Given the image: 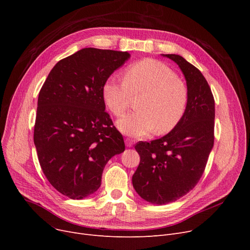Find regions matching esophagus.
Segmentation results:
<instances>
[{
  "mask_svg": "<svg viewBox=\"0 0 250 250\" xmlns=\"http://www.w3.org/2000/svg\"><path fill=\"white\" fill-rule=\"evenodd\" d=\"M125 146L126 147H128V148H130V147H133V145H134V141L132 140V139H125Z\"/></svg>",
  "mask_w": 250,
  "mask_h": 250,
  "instance_id": "obj_1",
  "label": "esophagus"
}]
</instances>
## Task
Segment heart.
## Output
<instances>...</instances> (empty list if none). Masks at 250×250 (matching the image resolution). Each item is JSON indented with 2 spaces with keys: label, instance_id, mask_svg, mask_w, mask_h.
<instances>
[{
  "label": "heart",
  "instance_id": "heart-1",
  "mask_svg": "<svg viewBox=\"0 0 250 250\" xmlns=\"http://www.w3.org/2000/svg\"><path fill=\"white\" fill-rule=\"evenodd\" d=\"M143 94L137 103L139 111L117 121L118 129L126 136L142 138L166 134L178 125L188 104V90L173 70L164 62L142 60L126 69L125 80L110 76L102 86V98L116 116L128 107L132 95Z\"/></svg>",
  "mask_w": 250,
  "mask_h": 250
}]
</instances>
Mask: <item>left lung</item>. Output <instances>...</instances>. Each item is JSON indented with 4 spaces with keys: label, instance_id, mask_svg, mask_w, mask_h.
<instances>
[{
    "label": "left lung",
    "instance_id": "obj_1",
    "mask_svg": "<svg viewBox=\"0 0 250 250\" xmlns=\"http://www.w3.org/2000/svg\"><path fill=\"white\" fill-rule=\"evenodd\" d=\"M178 64L186 78L188 104L181 122L164 137L135 146L140 164L133 187L153 205L175 202L199 182L214 146L215 101L201 71L178 55H162Z\"/></svg>",
    "mask_w": 250,
    "mask_h": 250
}]
</instances>
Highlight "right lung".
Listing matches in <instances>:
<instances>
[{"mask_svg": "<svg viewBox=\"0 0 250 250\" xmlns=\"http://www.w3.org/2000/svg\"><path fill=\"white\" fill-rule=\"evenodd\" d=\"M129 57L78 50L52 68L39 92L33 137L39 164L50 185L72 200L93 194L105 165L125 151L122 134L104 111L102 86Z\"/></svg>", "mask_w": 250, "mask_h": 250, "instance_id": "1", "label": "right lung"}]
</instances>
